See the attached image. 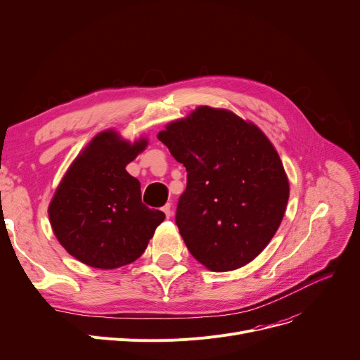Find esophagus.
Instances as JSON below:
<instances>
[{"label": "esophagus", "instance_id": "34e87169", "mask_svg": "<svg viewBox=\"0 0 360 360\" xmlns=\"http://www.w3.org/2000/svg\"><path fill=\"white\" fill-rule=\"evenodd\" d=\"M162 210H163V213L166 214V217H167V219H169L170 216H172V210H170V204H166Z\"/></svg>", "mask_w": 360, "mask_h": 360}]
</instances>
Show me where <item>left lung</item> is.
Here are the masks:
<instances>
[{
  "label": "left lung",
  "mask_w": 360,
  "mask_h": 360,
  "mask_svg": "<svg viewBox=\"0 0 360 360\" xmlns=\"http://www.w3.org/2000/svg\"><path fill=\"white\" fill-rule=\"evenodd\" d=\"M158 139L186 169L176 224L188 251L212 271L247 266L273 239L289 181L277 150L252 122L198 106Z\"/></svg>",
  "instance_id": "left-lung-1"
}]
</instances>
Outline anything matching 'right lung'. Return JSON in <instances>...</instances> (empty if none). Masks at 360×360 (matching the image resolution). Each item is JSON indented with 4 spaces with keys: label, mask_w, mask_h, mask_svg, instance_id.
I'll return each mask as SVG.
<instances>
[{
    "label": "right lung",
    "mask_w": 360,
    "mask_h": 360,
    "mask_svg": "<svg viewBox=\"0 0 360 360\" xmlns=\"http://www.w3.org/2000/svg\"><path fill=\"white\" fill-rule=\"evenodd\" d=\"M146 147V137L129 143L117 131H102L55 190L48 207L53 235L86 266L113 270L134 262L165 220L141 202L140 182L125 170Z\"/></svg>",
    "instance_id": "right-lung-1"
}]
</instances>
